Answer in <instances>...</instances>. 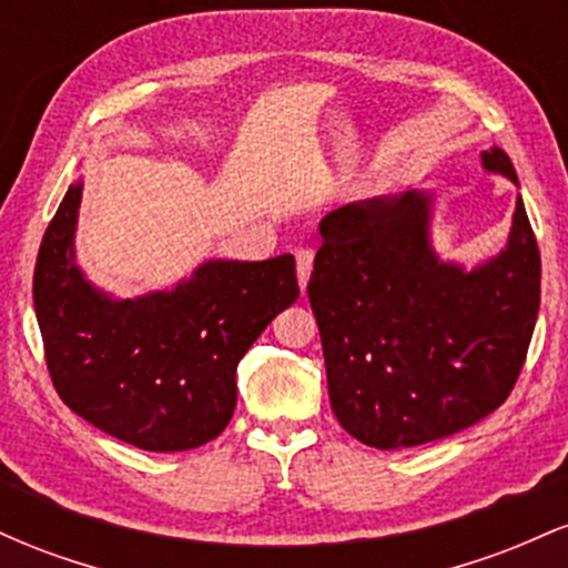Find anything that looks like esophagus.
Wrapping results in <instances>:
<instances>
[{"label": "esophagus", "instance_id": "1", "mask_svg": "<svg viewBox=\"0 0 568 568\" xmlns=\"http://www.w3.org/2000/svg\"><path fill=\"white\" fill-rule=\"evenodd\" d=\"M312 264H315V253L310 247H298L296 251V275H298V285L302 291L306 288V280L312 275Z\"/></svg>", "mask_w": 568, "mask_h": 568}]
</instances>
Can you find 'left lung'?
Masks as SVG:
<instances>
[{
  "label": "left lung",
  "instance_id": "8db88e82",
  "mask_svg": "<svg viewBox=\"0 0 568 568\" xmlns=\"http://www.w3.org/2000/svg\"><path fill=\"white\" fill-rule=\"evenodd\" d=\"M486 173L518 186L499 146ZM435 194L406 189L321 221L306 296L338 425L382 452L467 429L510 395L539 312L542 262L520 194L497 256L465 266L433 245Z\"/></svg>",
  "mask_w": 568,
  "mask_h": 568
}]
</instances>
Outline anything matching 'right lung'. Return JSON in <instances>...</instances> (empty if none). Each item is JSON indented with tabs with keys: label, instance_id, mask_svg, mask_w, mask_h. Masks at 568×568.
Segmentation results:
<instances>
[{
	"label": "right lung",
	"instance_id": "1",
	"mask_svg": "<svg viewBox=\"0 0 568 568\" xmlns=\"http://www.w3.org/2000/svg\"><path fill=\"white\" fill-rule=\"evenodd\" d=\"M82 179L58 205L34 270V312L61 400L143 452L219 438L237 406V363L298 298L291 253L207 258L171 288L116 298L77 264Z\"/></svg>",
	"mask_w": 568,
	"mask_h": 568
}]
</instances>
